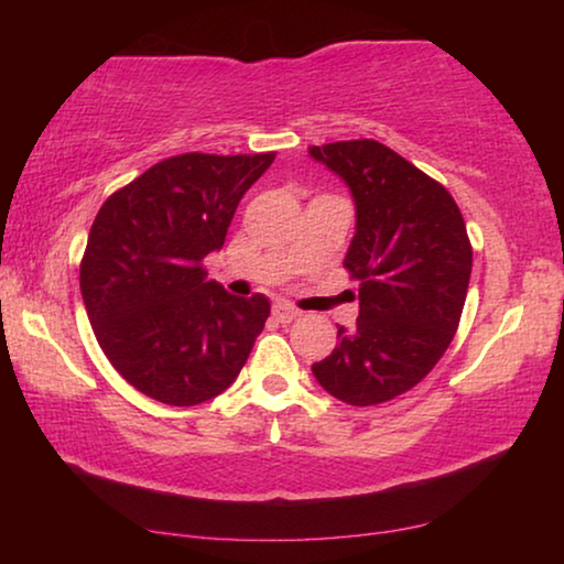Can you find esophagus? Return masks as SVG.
Returning a JSON list of instances; mask_svg holds the SVG:
<instances>
[{
	"label": "esophagus",
	"instance_id": "esophagus-1",
	"mask_svg": "<svg viewBox=\"0 0 564 564\" xmlns=\"http://www.w3.org/2000/svg\"><path fill=\"white\" fill-rule=\"evenodd\" d=\"M272 315H274V321H280V323H292L300 315V311L297 307H292L290 303H274Z\"/></svg>",
	"mask_w": 564,
	"mask_h": 564
}]
</instances>
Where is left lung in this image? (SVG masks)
Returning <instances> with one entry per match:
<instances>
[{"mask_svg": "<svg viewBox=\"0 0 564 564\" xmlns=\"http://www.w3.org/2000/svg\"><path fill=\"white\" fill-rule=\"evenodd\" d=\"M357 205L344 267L359 280V318L315 361L321 388L377 405L415 388L444 357L465 307L473 246L457 203L436 180L377 141L311 145Z\"/></svg>", "mask_w": 564, "mask_h": 564, "instance_id": "left-lung-1", "label": "left lung"}]
</instances>
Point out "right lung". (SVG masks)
I'll list each match as a JSON object with an SVG mask.
<instances>
[{"label":"right lung","mask_w":564,"mask_h":564,"mask_svg":"<svg viewBox=\"0 0 564 564\" xmlns=\"http://www.w3.org/2000/svg\"><path fill=\"white\" fill-rule=\"evenodd\" d=\"M274 153H182L107 197L91 223L79 284L112 367L159 403L199 405L228 390L269 318L264 295L207 282L246 189Z\"/></svg>","instance_id":"obj_1"}]
</instances>
